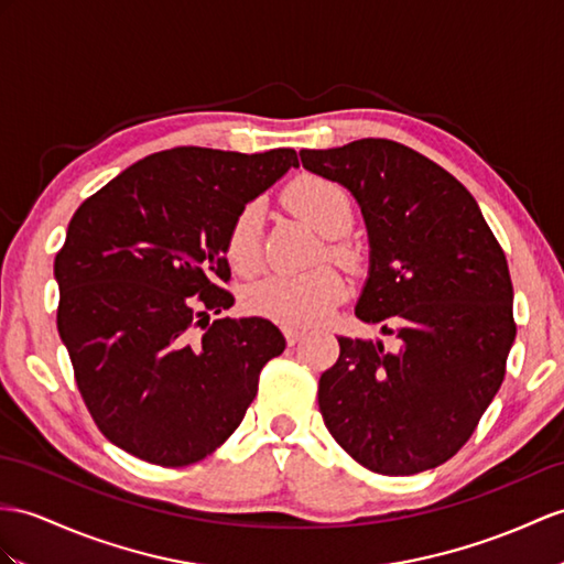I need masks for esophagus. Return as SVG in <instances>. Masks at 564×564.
Returning a JSON list of instances; mask_svg holds the SVG:
<instances>
[{
	"label": "esophagus",
	"mask_w": 564,
	"mask_h": 564,
	"mask_svg": "<svg viewBox=\"0 0 564 564\" xmlns=\"http://www.w3.org/2000/svg\"><path fill=\"white\" fill-rule=\"evenodd\" d=\"M284 333V339H286V345L290 347H294L299 339H304V335H306V329H301V327H284L282 329Z\"/></svg>",
	"instance_id": "1"
}]
</instances>
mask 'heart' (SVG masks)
I'll return each instance as SVG.
<instances>
[{
  "instance_id": "b5f03b06",
  "label": "heart",
  "mask_w": 564,
  "mask_h": 564,
  "mask_svg": "<svg viewBox=\"0 0 564 564\" xmlns=\"http://www.w3.org/2000/svg\"><path fill=\"white\" fill-rule=\"evenodd\" d=\"M282 200L318 235L333 239L327 243L329 256L345 265L359 263V249L351 241L339 239L354 225V198L345 186L321 174H299L286 184ZM260 235H263V205L251 200L231 219L227 231L225 251L237 272L249 274L258 268ZM345 282L333 268L270 274L246 290L243 306L258 318L284 327H306L323 321L345 299Z\"/></svg>"
}]
</instances>
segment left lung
<instances>
[{
    "label": "left lung",
    "instance_id": "1",
    "mask_svg": "<svg viewBox=\"0 0 564 564\" xmlns=\"http://www.w3.org/2000/svg\"><path fill=\"white\" fill-rule=\"evenodd\" d=\"M304 167L347 186L370 239L356 315L392 335L337 337L318 382L329 435L382 476L445 464L469 441L505 380L517 335L502 246L455 176L397 141L301 150Z\"/></svg>",
    "mask_w": 564,
    "mask_h": 564
}]
</instances>
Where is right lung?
I'll list each match as a JSON object with an SVG mask.
<instances>
[{
    "label": "right lung",
    "instance_id": "1",
    "mask_svg": "<svg viewBox=\"0 0 564 564\" xmlns=\"http://www.w3.org/2000/svg\"><path fill=\"white\" fill-rule=\"evenodd\" d=\"M290 167L292 148L182 145L131 164L74 213L54 258L57 329L95 425L129 455L208 457L284 351L270 321L208 313L235 304L223 286L231 219Z\"/></svg>",
    "mask_w": 564,
    "mask_h": 564
}]
</instances>
